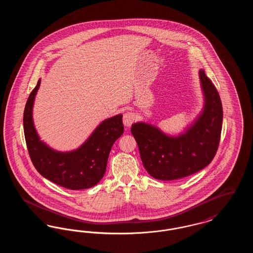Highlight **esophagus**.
Masks as SVG:
<instances>
[{"label":"esophagus","instance_id":"esophagus-1","mask_svg":"<svg viewBox=\"0 0 253 253\" xmlns=\"http://www.w3.org/2000/svg\"><path fill=\"white\" fill-rule=\"evenodd\" d=\"M134 115L131 113V112H127L123 115V124L126 126V127H130L133 123L134 121Z\"/></svg>","mask_w":253,"mask_h":253}]
</instances>
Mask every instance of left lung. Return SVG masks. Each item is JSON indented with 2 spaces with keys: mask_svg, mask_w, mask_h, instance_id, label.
Here are the masks:
<instances>
[{
  "mask_svg": "<svg viewBox=\"0 0 253 253\" xmlns=\"http://www.w3.org/2000/svg\"><path fill=\"white\" fill-rule=\"evenodd\" d=\"M203 108L183 132L169 134L158 126L137 121L131 132L136 140L144 168L159 180H175L207 167L216 154L223 121V109L216 88L199 70Z\"/></svg>",
  "mask_w": 253,
  "mask_h": 253,
  "instance_id": "1",
  "label": "left lung"
}]
</instances>
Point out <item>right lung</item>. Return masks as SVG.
<instances>
[{
	"instance_id": "obj_1",
	"label": "right lung",
	"mask_w": 253,
	"mask_h": 253,
	"mask_svg": "<svg viewBox=\"0 0 253 253\" xmlns=\"http://www.w3.org/2000/svg\"><path fill=\"white\" fill-rule=\"evenodd\" d=\"M41 79L27 99L24 112V131L28 153L37 170L46 179L70 190L89 189L103 177L109 154L124 132L122 115L106 119L96 126L79 148L60 152L51 148L37 132L33 107Z\"/></svg>"
}]
</instances>
